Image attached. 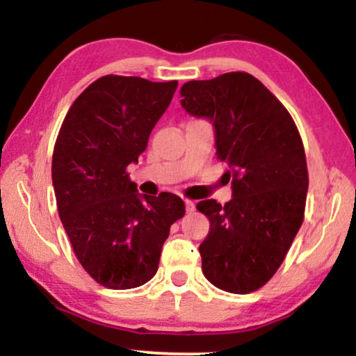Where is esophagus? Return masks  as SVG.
Returning a JSON list of instances; mask_svg holds the SVG:
<instances>
[{
    "mask_svg": "<svg viewBox=\"0 0 356 356\" xmlns=\"http://www.w3.org/2000/svg\"><path fill=\"white\" fill-rule=\"evenodd\" d=\"M185 209H187V213H192L195 209V203L192 200H185Z\"/></svg>",
    "mask_w": 356,
    "mask_h": 356,
    "instance_id": "34e87169",
    "label": "esophagus"
}]
</instances>
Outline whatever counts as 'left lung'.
<instances>
[{"label": "left lung", "mask_w": 356, "mask_h": 356, "mask_svg": "<svg viewBox=\"0 0 356 356\" xmlns=\"http://www.w3.org/2000/svg\"><path fill=\"white\" fill-rule=\"evenodd\" d=\"M190 116L208 119L218 158L232 177L226 204L203 200L209 219L202 271L230 293H250L274 276L303 222L308 169L302 138L282 103L247 72L192 80L180 88Z\"/></svg>", "instance_id": "obj_1"}]
</instances>
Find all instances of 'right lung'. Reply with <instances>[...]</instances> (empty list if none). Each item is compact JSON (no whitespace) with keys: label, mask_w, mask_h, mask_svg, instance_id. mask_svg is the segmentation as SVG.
Masks as SVG:
<instances>
[{"label":"right lung","mask_w":356,"mask_h":356,"mask_svg":"<svg viewBox=\"0 0 356 356\" xmlns=\"http://www.w3.org/2000/svg\"><path fill=\"white\" fill-rule=\"evenodd\" d=\"M176 88L177 80L104 76L79 95L59 130L51 164L59 218L79 263L108 289L148 282L185 214L177 195L138 193L126 172Z\"/></svg>","instance_id":"right-lung-1"}]
</instances>
